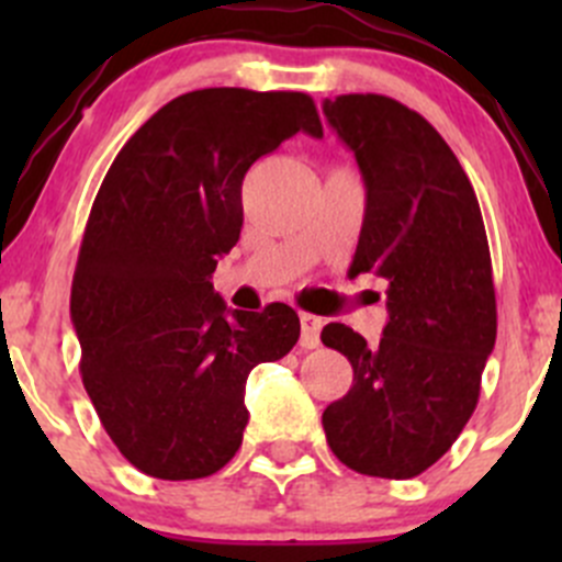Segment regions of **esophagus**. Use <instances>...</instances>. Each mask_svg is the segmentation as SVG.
<instances>
[{"instance_id":"1","label":"esophagus","mask_w":562,"mask_h":562,"mask_svg":"<svg viewBox=\"0 0 562 562\" xmlns=\"http://www.w3.org/2000/svg\"><path fill=\"white\" fill-rule=\"evenodd\" d=\"M299 321H302V348H317V342H321V317L310 315V313H302L299 315Z\"/></svg>"}]
</instances>
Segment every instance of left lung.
Here are the masks:
<instances>
[{
    "label": "left lung",
    "instance_id": "8db88e82",
    "mask_svg": "<svg viewBox=\"0 0 562 562\" xmlns=\"http://www.w3.org/2000/svg\"><path fill=\"white\" fill-rule=\"evenodd\" d=\"M323 113L367 187L348 277L389 282L381 342L367 345L345 323L321 331L353 367V386L323 411V429L356 473L413 479L454 446L479 405L497 337L490 241L468 173L422 113L386 94H339Z\"/></svg>",
    "mask_w": 562,
    "mask_h": 562
}]
</instances>
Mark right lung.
Masks as SVG:
<instances>
[{
    "label": "right lung",
    "mask_w": 562,
    "mask_h": 562,
    "mask_svg": "<svg viewBox=\"0 0 562 562\" xmlns=\"http://www.w3.org/2000/svg\"><path fill=\"white\" fill-rule=\"evenodd\" d=\"M302 130L323 135L304 92L198 89L162 105L108 168L70 313L83 389L140 473L190 481L225 468L249 418V370L296 345V310H228L209 277L239 241L249 166Z\"/></svg>",
    "instance_id": "right-lung-1"
}]
</instances>
